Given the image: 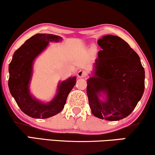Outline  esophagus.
Instances as JSON below:
<instances>
[{
  "instance_id": "34e87169",
  "label": "esophagus",
  "mask_w": 155,
  "mask_h": 155,
  "mask_svg": "<svg viewBox=\"0 0 155 155\" xmlns=\"http://www.w3.org/2000/svg\"><path fill=\"white\" fill-rule=\"evenodd\" d=\"M86 75H87V73H86V71H83V70H80L77 73V76L79 78H84L85 77Z\"/></svg>"
}]
</instances>
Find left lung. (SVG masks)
<instances>
[{"label": "left lung", "mask_w": 155, "mask_h": 155, "mask_svg": "<svg viewBox=\"0 0 155 155\" xmlns=\"http://www.w3.org/2000/svg\"><path fill=\"white\" fill-rule=\"evenodd\" d=\"M97 43L102 50L87 81L89 107L98 118L120 120L132 112L142 97L144 69L138 54L120 37L107 35ZM101 93L105 101L99 99Z\"/></svg>", "instance_id": "left-lung-1"}]
</instances>
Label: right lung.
Instances as JSON below:
<instances>
[{"label":"right lung","instance_id":"obj_1","mask_svg":"<svg viewBox=\"0 0 155 155\" xmlns=\"http://www.w3.org/2000/svg\"><path fill=\"white\" fill-rule=\"evenodd\" d=\"M61 39V37L53 34L34 35L15 51L9 64L10 92L21 111L33 118L46 119L59 113L64 109L68 94L76 84V76L61 82L56 97L46 104L34 98L29 91L35 58L48 46L49 42H58Z\"/></svg>","mask_w":155,"mask_h":155}]
</instances>
